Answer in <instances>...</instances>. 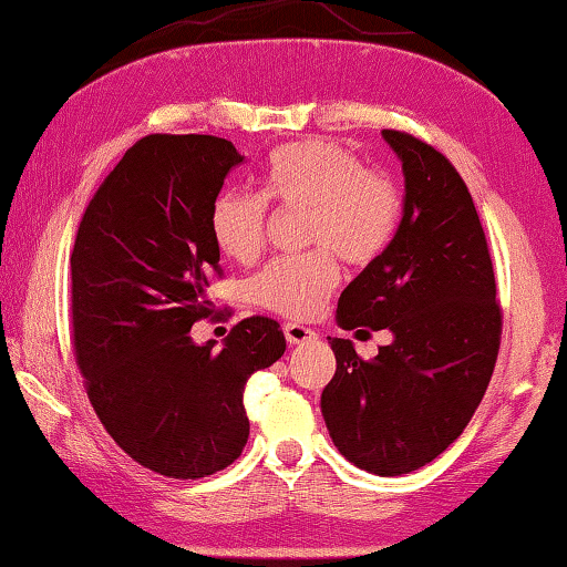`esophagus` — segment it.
<instances>
[{"instance_id":"esophagus-1","label":"esophagus","mask_w":567,"mask_h":567,"mask_svg":"<svg viewBox=\"0 0 567 567\" xmlns=\"http://www.w3.org/2000/svg\"><path fill=\"white\" fill-rule=\"evenodd\" d=\"M284 333H286V341H289L291 346L316 341V331L309 329V326H301V323H286Z\"/></svg>"}]
</instances>
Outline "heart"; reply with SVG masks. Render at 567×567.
Listing matches in <instances>:
<instances>
[{"mask_svg": "<svg viewBox=\"0 0 567 567\" xmlns=\"http://www.w3.org/2000/svg\"><path fill=\"white\" fill-rule=\"evenodd\" d=\"M261 194L228 186L218 192L208 228L218 251L238 264L261 254L266 202L303 208L306 244L321 246L296 258H276L251 281L258 306L286 319H311L339 284V254L363 266L379 258L401 221V192L389 176L329 138H303L271 152Z\"/></svg>", "mask_w": 567, "mask_h": 567, "instance_id": "heart-1", "label": "heart"}]
</instances>
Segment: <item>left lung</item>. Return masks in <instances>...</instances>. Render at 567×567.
Listing matches in <instances>:
<instances>
[{
    "label": "left lung",
    "instance_id": "8db88e82",
    "mask_svg": "<svg viewBox=\"0 0 567 567\" xmlns=\"http://www.w3.org/2000/svg\"><path fill=\"white\" fill-rule=\"evenodd\" d=\"M381 134L403 166V216L343 289L336 323L389 329L393 341L363 361L349 339L329 336L336 373L321 413L346 461L391 478L439 458L473 419L498 359L501 306L461 174L421 138Z\"/></svg>",
    "mask_w": 567,
    "mask_h": 567
}]
</instances>
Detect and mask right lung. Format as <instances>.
I'll list each match as a JSON object with an SVG mask.
<instances>
[{
	"instance_id": "obj_1",
	"label": "right lung",
	"mask_w": 567,
	"mask_h": 567,
	"mask_svg": "<svg viewBox=\"0 0 567 567\" xmlns=\"http://www.w3.org/2000/svg\"><path fill=\"white\" fill-rule=\"evenodd\" d=\"M241 162L218 136H144L76 231L72 319L89 401L118 449L168 478H204L241 455L244 385L286 351L266 316L236 323L221 351L192 339L221 271L208 212Z\"/></svg>"
}]
</instances>
